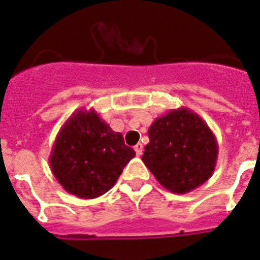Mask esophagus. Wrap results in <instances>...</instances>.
I'll use <instances>...</instances> for the list:
<instances>
[{
  "label": "esophagus",
  "instance_id": "obj_1",
  "mask_svg": "<svg viewBox=\"0 0 260 260\" xmlns=\"http://www.w3.org/2000/svg\"><path fill=\"white\" fill-rule=\"evenodd\" d=\"M134 150H136L137 155H141V154H142V151H143L142 143H137L136 146H134Z\"/></svg>",
  "mask_w": 260,
  "mask_h": 260
}]
</instances>
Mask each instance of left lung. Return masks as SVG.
Returning <instances> with one entry per match:
<instances>
[{"label":"left lung","instance_id":"left-lung-1","mask_svg":"<svg viewBox=\"0 0 260 260\" xmlns=\"http://www.w3.org/2000/svg\"><path fill=\"white\" fill-rule=\"evenodd\" d=\"M142 161L157 181L173 193H188L211 178L217 141L205 120L192 110H170L151 123Z\"/></svg>","mask_w":260,"mask_h":260}]
</instances>
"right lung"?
Returning <instances> with one entry per match:
<instances>
[{
  "label": "right lung",
  "instance_id": "1",
  "mask_svg": "<svg viewBox=\"0 0 260 260\" xmlns=\"http://www.w3.org/2000/svg\"><path fill=\"white\" fill-rule=\"evenodd\" d=\"M136 151L94 109H79L61 126L49 155L52 173L68 193L95 199L115 185Z\"/></svg>",
  "mask_w": 260,
  "mask_h": 260
}]
</instances>
